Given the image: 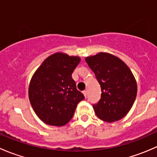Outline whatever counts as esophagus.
I'll use <instances>...</instances> for the list:
<instances>
[{
  "mask_svg": "<svg viewBox=\"0 0 157 157\" xmlns=\"http://www.w3.org/2000/svg\"><path fill=\"white\" fill-rule=\"evenodd\" d=\"M83 95H84L85 97H86V96H87V90H83Z\"/></svg>",
  "mask_w": 157,
  "mask_h": 157,
  "instance_id": "obj_1",
  "label": "esophagus"
}]
</instances>
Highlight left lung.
<instances>
[{"mask_svg": "<svg viewBox=\"0 0 157 157\" xmlns=\"http://www.w3.org/2000/svg\"><path fill=\"white\" fill-rule=\"evenodd\" d=\"M85 60L102 90L101 99L93 105L96 116L106 122L124 118L137 96V82L131 70L118 57L105 52Z\"/></svg>", "mask_w": 157, "mask_h": 157, "instance_id": "8db88e82", "label": "left lung"}]
</instances>
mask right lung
Segmentation results:
<instances>
[{
	"mask_svg": "<svg viewBox=\"0 0 157 157\" xmlns=\"http://www.w3.org/2000/svg\"><path fill=\"white\" fill-rule=\"evenodd\" d=\"M80 61V57L57 52L48 57L33 74L29 99L33 110L45 124H66L77 104L84 99L71 77Z\"/></svg>",
	"mask_w": 157,
	"mask_h": 157,
	"instance_id": "1",
	"label": "right lung"
}]
</instances>
